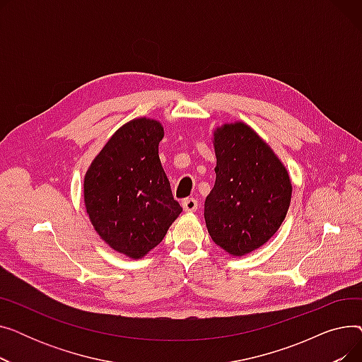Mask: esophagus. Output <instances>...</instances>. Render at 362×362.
Instances as JSON below:
<instances>
[{
    "instance_id": "1",
    "label": "esophagus",
    "mask_w": 362,
    "mask_h": 362,
    "mask_svg": "<svg viewBox=\"0 0 362 362\" xmlns=\"http://www.w3.org/2000/svg\"><path fill=\"white\" fill-rule=\"evenodd\" d=\"M182 206L186 213H195L198 210V201L195 198H186L183 199Z\"/></svg>"
}]
</instances>
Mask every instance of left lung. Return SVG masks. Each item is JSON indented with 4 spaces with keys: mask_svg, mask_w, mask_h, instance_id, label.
Here are the masks:
<instances>
[{
    "mask_svg": "<svg viewBox=\"0 0 362 362\" xmlns=\"http://www.w3.org/2000/svg\"><path fill=\"white\" fill-rule=\"evenodd\" d=\"M216 183L204 217L211 239L232 257L250 254L279 230L292 198L289 171L243 122L214 130Z\"/></svg>",
    "mask_w": 362,
    "mask_h": 362,
    "instance_id": "1",
    "label": "left lung"
}]
</instances>
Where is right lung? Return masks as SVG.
I'll return each instance as SVG.
<instances>
[{
  "mask_svg": "<svg viewBox=\"0 0 362 362\" xmlns=\"http://www.w3.org/2000/svg\"><path fill=\"white\" fill-rule=\"evenodd\" d=\"M163 138L158 120L127 122L93 158L83 180L95 232L110 248L133 259L154 250L182 213L160 161Z\"/></svg>",
  "mask_w": 362,
  "mask_h": 362,
  "instance_id": "1",
  "label": "right lung"
}]
</instances>
